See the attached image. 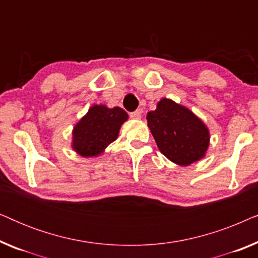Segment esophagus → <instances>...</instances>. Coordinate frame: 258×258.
<instances>
[{"label":"esophagus","instance_id":"obj_1","mask_svg":"<svg viewBox=\"0 0 258 258\" xmlns=\"http://www.w3.org/2000/svg\"><path fill=\"white\" fill-rule=\"evenodd\" d=\"M130 117H132L133 119H140L141 118V111L136 110V111L130 112Z\"/></svg>","mask_w":258,"mask_h":258}]
</instances>
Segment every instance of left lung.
Returning <instances> with one entry per match:
<instances>
[{"label":"left lung","instance_id":"1","mask_svg":"<svg viewBox=\"0 0 258 258\" xmlns=\"http://www.w3.org/2000/svg\"><path fill=\"white\" fill-rule=\"evenodd\" d=\"M148 126L165 157L178 165H189L206 155L209 132L188 108L162 98L156 110L147 115Z\"/></svg>","mask_w":258,"mask_h":258}]
</instances>
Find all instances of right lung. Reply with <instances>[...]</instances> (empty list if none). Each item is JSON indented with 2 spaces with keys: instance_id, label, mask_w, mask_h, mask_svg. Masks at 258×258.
Listing matches in <instances>:
<instances>
[{
  "instance_id": "obj_1",
  "label": "right lung",
  "mask_w": 258,
  "mask_h": 258,
  "mask_svg": "<svg viewBox=\"0 0 258 258\" xmlns=\"http://www.w3.org/2000/svg\"><path fill=\"white\" fill-rule=\"evenodd\" d=\"M126 119L128 114L122 108L94 105L74 128V150L84 157L97 156L117 139L119 128Z\"/></svg>"
}]
</instances>
